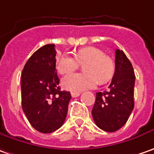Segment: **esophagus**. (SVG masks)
I'll return each instance as SVG.
<instances>
[{
	"mask_svg": "<svg viewBox=\"0 0 154 154\" xmlns=\"http://www.w3.org/2000/svg\"><path fill=\"white\" fill-rule=\"evenodd\" d=\"M80 96L79 92H71V97H77Z\"/></svg>",
	"mask_w": 154,
	"mask_h": 154,
	"instance_id": "obj_1",
	"label": "esophagus"
}]
</instances>
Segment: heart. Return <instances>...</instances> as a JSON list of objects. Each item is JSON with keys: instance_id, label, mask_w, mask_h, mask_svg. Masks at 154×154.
<instances>
[{"instance_id": "heart-1", "label": "heart", "mask_w": 154, "mask_h": 154, "mask_svg": "<svg viewBox=\"0 0 154 154\" xmlns=\"http://www.w3.org/2000/svg\"><path fill=\"white\" fill-rule=\"evenodd\" d=\"M83 64L84 72L75 73L63 79L62 84L65 89L72 91H81L94 88L98 81L104 84L110 79L115 72L114 59L104 54L101 49L87 46L79 49L75 57L70 54H64L57 57V68L62 75H67L77 70Z\"/></svg>"}]
</instances>
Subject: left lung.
Instances as JSON below:
<instances>
[{
  "label": "left lung",
  "instance_id": "1",
  "mask_svg": "<svg viewBox=\"0 0 154 154\" xmlns=\"http://www.w3.org/2000/svg\"><path fill=\"white\" fill-rule=\"evenodd\" d=\"M116 70L109 90L97 92L92 109L97 126L106 132L122 128L134 109L135 75L132 64L122 50L116 51Z\"/></svg>",
  "mask_w": 154,
  "mask_h": 154
}]
</instances>
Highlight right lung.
Masks as SVG:
<instances>
[{
    "mask_svg": "<svg viewBox=\"0 0 154 154\" xmlns=\"http://www.w3.org/2000/svg\"><path fill=\"white\" fill-rule=\"evenodd\" d=\"M55 45H45L26 63L21 74L22 109L38 132L49 134L64 124L71 96L62 91L56 70Z\"/></svg>",
    "mask_w": 154,
    "mask_h": 154,
    "instance_id": "add662e5",
    "label": "right lung"
}]
</instances>
